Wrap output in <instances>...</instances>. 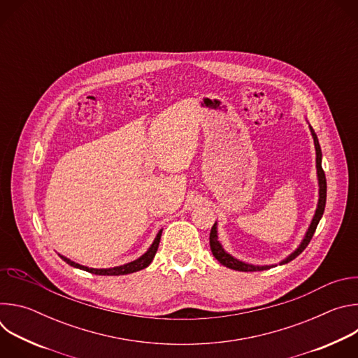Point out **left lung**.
Instances as JSON below:
<instances>
[{
    "label": "left lung",
    "mask_w": 358,
    "mask_h": 358,
    "mask_svg": "<svg viewBox=\"0 0 358 358\" xmlns=\"http://www.w3.org/2000/svg\"><path fill=\"white\" fill-rule=\"evenodd\" d=\"M310 130H312V136H313V140H315V147H316V167H317V177H319V203H317V210H316V214L313 217V221L308 229V232H306V236L303 239V242L300 243V246L290 255V257H287L285 261L280 262V265L283 264H287L290 261H293L296 257H299V255L308 248V245L310 243L315 232H316V228L323 217V213H324V207H326V196H327V184H326V174L323 171V167H322V148H320V144H319V140H317V136L313 130V127L310 126ZM210 246H211V252L215 257V259L229 268V269H234V271H241V272H258V271H266V269H271L272 266H253V265H249V264H243L235 258H232L229 253H227L224 250V248L221 246L220 241H218V235H217V224L213 225L211 228V234H210Z\"/></svg>",
    "instance_id": "1"
}]
</instances>
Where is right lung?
I'll use <instances>...</instances> for the list:
<instances>
[{
	"label": "right lung",
	"instance_id": "1",
	"mask_svg": "<svg viewBox=\"0 0 358 358\" xmlns=\"http://www.w3.org/2000/svg\"><path fill=\"white\" fill-rule=\"evenodd\" d=\"M162 232L160 231L155 239V242H152V245L148 248V250L143 255V257H140L138 259L130 262V264H126V265H122V266H116V268H110V269H93V268H87V266H82L79 264H75L72 261H69L68 258L62 257V255H59V257L71 266L73 268H78V269H82V271H86L89 273H93V275H101V276H119V275H127V273H133V272H137V271H141L144 268H147L152 259H155L156 257V252L159 249V243H160V239H162Z\"/></svg>",
	"mask_w": 358,
	"mask_h": 358
}]
</instances>
